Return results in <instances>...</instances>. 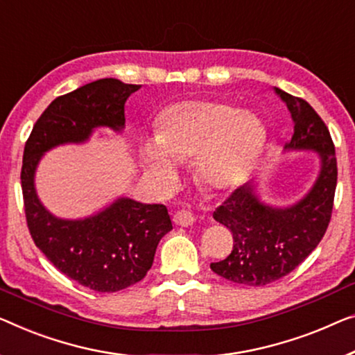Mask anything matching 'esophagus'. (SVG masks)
Masks as SVG:
<instances>
[{"label": "esophagus", "mask_w": 355, "mask_h": 355, "mask_svg": "<svg viewBox=\"0 0 355 355\" xmlns=\"http://www.w3.org/2000/svg\"><path fill=\"white\" fill-rule=\"evenodd\" d=\"M173 223L177 226H191L194 223V215L188 210H178L173 215Z\"/></svg>", "instance_id": "34e87169"}]
</instances>
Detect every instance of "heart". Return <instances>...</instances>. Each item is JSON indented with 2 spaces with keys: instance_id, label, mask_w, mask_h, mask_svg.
Here are the masks:
<instances>
[{
  "instance_id": "b5f03b06",
  "label": "heart",
  "mask_w": 355,
  "mask_h": 355,
  "mask_svg": "<svg viewBox=\"0 0 355 355\" xmlns=\"http://www.w3.org/2000/svg\"><path fill=\"white\" fill-rule=\"evenodd\" d=\"M261 119L216 100H183L157 116L155 139L140 146L145 178L159 193L177 183L175 164L193 161V177L211 193L239 184L260 155Z\"/></svg>"
}]
</instances>
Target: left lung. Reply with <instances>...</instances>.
I'll return each mask as SVG.
<instances>
[{
    "mask_svg": "<svg viewBox=\"0 0 355 355\" xmlns=\"http://www.w3.org/2000/svg\"><path fill=\"white\" fill-rule=\"evenodd\" d=\"M293 119L285 151H314L320 159L313 187L292 205L263 202L257 184L248 182L214 211V218L232 232V252L211 263V271L234 284L261 287L292 272L319 245L329 228L338 167L330 132L303 98L274 87Z\"/></svg>",
    "mask_w": 355,
    "mask_h": 355,
    "instance_id": "obj_1",
    "label": "left lung"
}]
</instances>
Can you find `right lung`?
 <instances>
[{"label": "right lung", "mask_w": 355, "mask_h": 355, "mask_svg": "<svg viewBox=\"0 0 355 355\" xmlns=\"http://www.w3.org/2000/svg\"><path fill=\"white\" fill-rule=\"evenodd\" d=\"M140 87L105 78L57 97L36 121L24 150L20 180L36 247L60 272L95 292H118L146 276L157 244L172 230L167 207L118 198L86 218H59L38 198L36 168L44 153L86 144L97 127L123 130L125 100Z\"/></svg>", "instance_id": "right-lung-1"}]
</instances>
